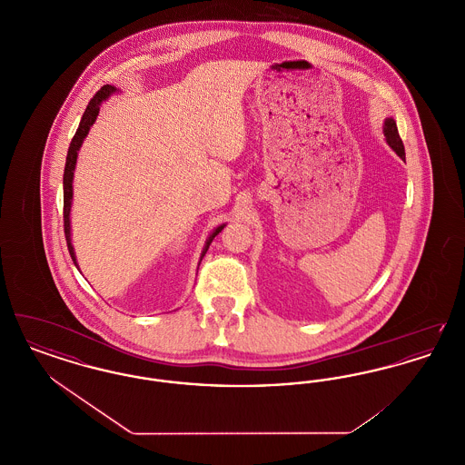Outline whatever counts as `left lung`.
Segmentation results:
<instances>
[{"label": "left lung", "mask_w": 465, "mask_h": 465, "mask_svg": "<svg viewBox=\"0 0 465 465\" xmlns=\"http://www.w3.org/2000/svg\"><path fill=\"white\" fill-rule=\"evenodd\" d=\"M383 134H385V139H387L389 146L404 160V144H402V141H401V137H399L398 125H396L394 118H387V120H385Z\"/></svg>", "instance_id": "left-lung-1"}]
</instances>
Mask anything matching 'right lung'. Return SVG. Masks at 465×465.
<instances>
[{
	"label": "right lung",
	"mask_w": 465,
	"mask_h": 465,
	"mask_svg": "<svg viewBox=\"0 0 465 465\" xmlns=\"http://www.w3.org/2000/svg\"><path fill=\"white\" fill-rule=\"evenodd\" d=\"M113 92H116L114 87H111V85H104V87H101V90H97V94L90 99L89 106H87V110L84 113L82 122H80V125H78V129H76V134L73 135L71 144H69V150H67L66 167H64V181H63V184H64V235H66L67 249H69L71 260H73V263L76 265V268H78V263H76L74 249H73V245H71V226H69V211H71V200H73V173H74L76 156H78V152H80V146H82V143H84L85 135L89 134L90 127L94 125V122H95V118H97V114H99V106H101V103H103L104 99H108V97H110ZM223 228H224V224L218 226V228L209 235L207 242L203 245V251H202L200 262H202V258L205 256V252H207L209 245L213 242V239L222 232Z\"/></svg>",
	"instance_id": "add662e5"
}]
</instances>
